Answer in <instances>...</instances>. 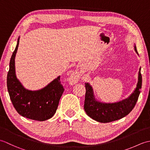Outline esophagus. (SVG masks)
<instances>
[{
	"label": "esophagus",
	"instance_id": "1",
	"mask_svg": "<svg viewBox=\"0 0 150 150\" xmlns=\"http://www.w3.org/2000/svg\"><path fill=\"white\" fill-rule=\"evenodd\" d=\"M80 78H81V74L80 73H79V71H74L70 74L69 77L68 78V81L70 83L75 84L79 81Z\"/></svg>",
	"mask_w": 150,
	"mask_h": 150
}]
</instances>
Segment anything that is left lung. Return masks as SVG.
Segmentation results:
<instances>
[{"mask_svg": "<svg viewBox=\"0 0 150 150\" xmlns=\"http://www.w3.org/2000/svg\"><path fill=\"white\" fill-rule=\"evenodd\" d=\"M134 50L139 55L135 44ZM141 68L138 73V81L136 88L129 96L116 103H104L95 98L93 88L88 82H86V95L84 108L86 113L92 119L102 123L110 122L119 120L128 115L135 106L138 100L140 90L142 87Z\"/></svg>", "mask_w": 150, "mask_h": 150, "instance_id": "left-lung-1", "label": "left lung"}]
</instances>
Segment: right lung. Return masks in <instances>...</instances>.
Returning <instances> with one entry per match:
<instances>
[{
	"label": "right lung",
	"instance_id": "right-lung-1",
	"mask_svg": "<svg viewBox=\"0 0 150 150\" xmlns=\"http://www.w3.org/2000/svg\"><path fill=\"white\" fill-rule=\"evenodd\" d=\"M19 40L20 37L11 57L7 75L9 97L16 111L21 116L35 120H46L55 113L64 89L60 84V76L40 90H30L24 88L17 79L15 71V59Z\"/></svg>",
	"mask_w": 150,
	"mask_h": 150
}]
</instances>
